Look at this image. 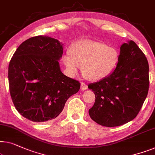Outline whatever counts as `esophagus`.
<instances>
[{
  "label": "esophagus",
  "instance_id": "1",
  "mask_svg": "<svg viewBox=\"0 0 155 155\" xmlns=\"http://www.w3.org/2000/svg\"><path fill=\"white\" fill-rule=\"evenodd\" d=\"M80 89H81L82 90H86V89H87V85L85 84V83L82 82L81 86H80Z\"/></svg>",
  "mask_w": 155,
  "mask_h": 155
}]
</instances>
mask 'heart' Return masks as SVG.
<instances>
[{
  "label": "heart",
  "mask_w": 155,
  "mask_h": 155,
  "mask_svg": "<svg viewBox=\"0 0 155 155\" xmlns=\"http://www.w3.org/2000/svg\"><path fill=\"white\" fill-rule=\"evenodd\" d=\"M119 61L116 49L99 42L80 41L71 47L69 54L63 61L70 75L78 73L82 67L83 76L91 81H97L113 72Z\"/></svg>",
  "instance_id": "b5f03b06"
}]
</instances>
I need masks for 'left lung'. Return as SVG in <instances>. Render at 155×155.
I'll list each match as a JSON object with an SVG mask.
<instances>
[{
	"instance_id": "8db88e82",
	"label": "left lung",
	"mask_w": 155,
	"mask_h": 155,
	"mask_svg": "<svg viewBox=\"0 0 155 155\" xmlns=\"http://www.w3.org/2000/svg\"><path fill=\"white\" fill-rule=\"evenodd\" d=\"M149 65L144 53L132 40L122 45L116 68L88 88L95 94L90 117L107 127L123 125L140 111L149 89Z\"/></svg>"
}]
</instances>
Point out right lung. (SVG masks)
<instances>
[{
  "instance_id": "right-lung-1",
  "label": "right lung",
  "mask_w": 155,
  "mask_h": 155,
  "mask_svg": "<svg viewBox=\"0 0 155 155\" xmlns=\"http://www.w3.org/2000/svg\"><path fill=\"white\" fill-rule=\"evenodd\" d=\"M63 45L46 35L25 40L8 67L10 93L19 114L35 122L53 120L68 98L79 91L80 83L62 73L59 60Z\"/></svg>"
}]
</instances>
